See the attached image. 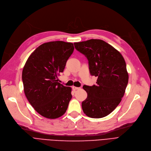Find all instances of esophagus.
Listing matches in <instances>:
<instances>
[{
    "instance_id": "1",
    "label": "esophagus",
    "mask_w": 151,
    "mask_h": 151,
    "mask_svg": "<svg viewBox=\"0 0 151 151\" xmlns=\"http://www.w3.org/2000/svg\"><path fill=\"white\" fill-rule=\"evenodd\" d=\"M72 89H73L74 90H78V89H79L80 88L79 87H75V86H72Z\"/></svg>"
}]
</instances>
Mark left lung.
<instances>
[{
	"mask_svg": "<svg viewBox=\"0 0 151 151\" xmlns=\"http://www.w3.org/2000/svg\"><path fill=\"white\" fill-rule=\"evenodd\" d=\"M74 44L87 58L90 74L97 77L96 85L83 86L87 93L82 103L83 111L92 118L105 117L119 105L127 87L128 73L124 59L103 40L91 39Z\"/></svg>",
	"mask_w": 151,
	"mask_h": 151,
	"instance_id": "left-lung-1",
	"label": "left lung"
}]
</instances>
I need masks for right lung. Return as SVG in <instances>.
Masks as SVG:
<instances>
[{
  "label": "right lung",
  "instance_id": "1",
  "mask_svg": "<svg viewBox=\"0 0 151 151\" xmlns=\"http://www.w3.org/2000/svg\"><path fill=\"white\" fill-rule=\"evenodd\" d=\"M72 43L51 41L38 46L29 56L22 71L24 92L29 104L41 116H63L72 99L71 88L58 82L68 59L73 52Z\"/></svg>",
  "mask_w": 151,
  "mask_h": 151
}]
</instances>
